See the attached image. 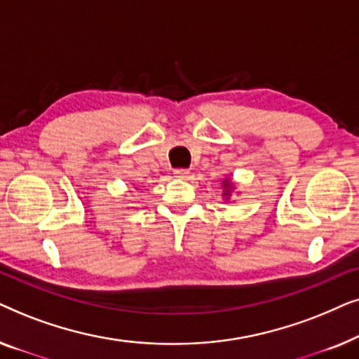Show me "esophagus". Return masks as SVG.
I'll return each instance as SVG.
<instances>
[{
	"mask_svg": "<svg viewBox=\"0 0 359 359\" xmlns=\"http://www.w3.org/2000/svg\"><path fill=\"white\" fill-rule=\"evenodd\" d=\"M176 178H188V175H189V171L188 170H175V173H173Z\"/></svg>",
	"mask_w": 359,
	"mask_h": 359,
	"instance_id": "obj_1",
	"label": "esophagus"
}]
</instances>
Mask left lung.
<instances>
[{
    "mask_svg": "<svg viewBox=\"0 0 359 359\" xmlns=\"http://www.w3.org/2000/svg\"><path fill=\"white\" fill-rule=\"evenodd\" d=\"M227 194H229V191H227Z\"/></svg>",
    "mask_w": 359,
    "mask_h": 359,
    "instance_id": "obj_1",
    "label": "left lung"
}]
</instances>
